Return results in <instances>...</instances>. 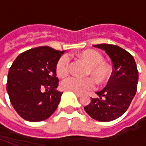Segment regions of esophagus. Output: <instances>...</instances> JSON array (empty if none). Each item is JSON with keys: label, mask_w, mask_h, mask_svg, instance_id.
<instances>
[{"label": "esophagus", "mask_w": 146, "mask_h": 146, "mask_svg": "<svg viewBox=\"0 0 146 146\" xmlns=\"http://www.w3.org/2000/svg\"><path fill=\"white\" fill-rule=\"evenodd\" d=\"M75 94H76V95L77 96V97H78V98H80V97H81V94H80V93H76V92H75Z\"/></svg>", "instance_id": "obj_1"}]
</instances>
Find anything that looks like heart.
Here are the masks:
<instances>
[{"instance_id": "b5f03b06", "label": "heart", "mask_w": 146, "mask_h": 146, "mask_svg": "<svg viewBox=\"0 0 146 146\" xmlns=\"http://www.w3.org/2000/svg\"><path fill=\"white\" fill-rule=\"evenodd\" d=\"M78 56L88 64L85 72L87 76H93L98 84H103L109 81L112 75L111 67L103 62V56L99 52L88 49L80 53ZM70 59L68 55L64 54L61 56L55 66L57 76L61 78L66 76L70 71ZM91 76L85 78H78L76 76L67 77L62 81L61 87L64 90L74 93H84L91 90L95 87V80Z\"/></svg>"}]
</instances>
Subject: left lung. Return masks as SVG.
<instances>
[{
	"instance_id": "8db88e82",
	"label": "left lung",
	"mask_w": 146,
	"mask_h": 146,
	"mask_svg": "<svg viewBox=\"0 0 146 146\" xmlns=\"http://www.w3.org/2000/svg\"><path fill=\"white\" fill-rule=\"evenodd\" d=\"M106 51L113 63L111 77L106 88L97 92L98 98L84 106L93 119L100 122L115 120L128 109L137 93L138 70L132 54L115 44L93 45Z\"/></svg>"
}]
</instances>
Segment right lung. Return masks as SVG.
<instances>
[{
    "label": "right lung",
    "mask_w": 146,
    "mask_h": 146,
    "mask_svg": "<svg viewBox=\"0 0 146 146\" xmlns=\"http://www.w3.org/2000/svg\"><path fill=\"white\" fill-rule=\"evenodd\" d=\"M64 51L48 46L31 48L19 54L10 66L6 89L10 102L27 121H43L58 106L62 93L56 88L55 66Z\"/></svg>",
    "instance_id": "obj_1"
}]
</instances>
